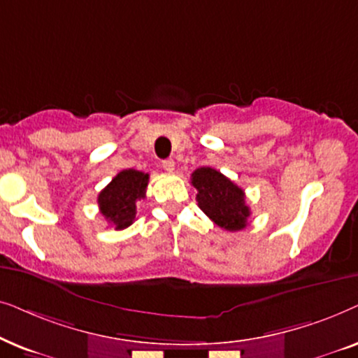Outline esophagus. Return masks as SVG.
Returning a JSON list of instances; mask_svg holds the SVG:
<instances>
[{
    "mask_svg": "<svg viewBox=\"0 0 358 358\" xmlns=\"http://www.w3.org/2000/svg\"><path fill=\"white\" fill-rule=\"evenodd\" d=\"M162 166H164V170L169 171V173H173V170H175V162L171 160V159H166V160L162 162Z\"/></svg>",
    "mask_w": 358,
    "mask_h": 358,
    "instance_id": "1",
    "label": "esophagus"
}]
</instances>
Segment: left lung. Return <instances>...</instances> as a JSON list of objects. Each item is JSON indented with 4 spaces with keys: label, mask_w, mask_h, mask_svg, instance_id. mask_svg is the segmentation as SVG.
Listing matches in <instances>:
<instances>
[{
    "label": "left lung",
    "mask_w": 358,
    "mask_h": 358,
    "mask_svg": "<svg viewBox=\"0 0 358 358\" xmlns=\"http://www.w3.org/2000/svg\"><path fill=\"white\" fill-rule=\"evenodd\" d=\"M192 185L198 189L196 201L201 211L226 231H241L247 226L250 208L244 189L211 166H201L192 173Z\"/></svg>",
    "instance_id": "8db88e82"
}]
</instances>
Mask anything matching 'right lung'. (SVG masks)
Returning a JSON list of instances; mask_svg holds the SVG:
<instances>
[{"label": "right lung", "mask_w": 358, "mask_h": 358, "mask_svg": "<svg viewBox=\"0 0 358 358\" xmlns=\"http://www.w3.org/2000/svg\"><path fill=\"white\" fill-rule=\"evenodd\" d=\"M149 173L129 169L114 176L111 183L99 193L98 206L104 219L116 231L129 227L136 219V203L145 198Z\"/></svg>", "instance_id": "1"}]
</instances>
